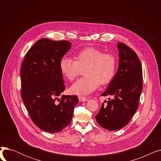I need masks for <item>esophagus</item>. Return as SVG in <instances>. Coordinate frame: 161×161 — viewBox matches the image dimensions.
I'll return each mask as SVG.
<instances>
[{
	"label": "esophagus",
	"mask_w": 161,
	"mask_h": 161,
	"mask_svg": "<svg viewBox=\"0 0 161 161\" xmlns=\"http://www.w3.org/2000/svg\"><path fill=\"white\" fill-rule=\"evenodd\" d=\"M78 99L80 102H86V101H87L89 100V98H87V97L83 96H78Z\"/></svg>",
	"instance_id": "34e87169"
}]
</instances>
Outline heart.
Instances as JSON below:
<instances>
[{
	"label": "heart",
	"mask_w": 161,
	"mask_h": 161,
	"mask_svg": "<svg viewBox=\"0 0 161 161\" xmlns=\"http://www.w3.org/2000/svg\"><path fill=\"white\" fill-rule=\"evenodd\" d=\"M74 58L75 61L63 57L59 63L62 74L70 81L84 70L86 77L76 81L70 88L72 94L87 95L96 90L100 84L106 86L115 77L117 58L113 53H104L102 49L89 47L80 51Z\"/></svg>",
	"instance_id": "1"
}]
</instances>
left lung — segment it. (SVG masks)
Wrapping results in <instances>:
<instances>
[{"label": "left lung", "mask_w": 161, "mask_h": 161, "mask_svg": "<svg viewBox=\"0 0 161 161\" xmlns=\"http://www.w3.org/2000/svg\"><path fill=\"white\" fill-rule=\"evenodd\" d=\"M119 68L108 89L101 96L113 97L105 100L95 116L105 129L116 130L127 125L138 108L142 91V69L136 52L123 43L117 44Z\"/></svg>", "instance_id": "8db88e82"}]
</instances>
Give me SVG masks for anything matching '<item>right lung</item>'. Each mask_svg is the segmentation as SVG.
<instances>
[{
  "label": "right lung",
  "mask_w": 161,
  "mask_h": 161,
  "mask_svg": "<svg viewBox=\"0 0 161 161\" xmlns=\"http://www.w3.org/2000/svg\"><path fill=\"white\" fill-rule=\"evenodd\" d=\"M67 40H38L21 68V95L32 122L41 130L58 132L69 125L78 103L75 95H61L65 86L59 63L71 47Z\"/></svg>",
  "instance_id": "right-lung-1"
}]
</instances>
